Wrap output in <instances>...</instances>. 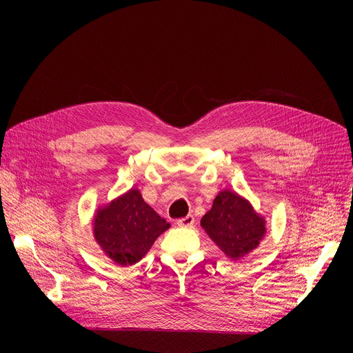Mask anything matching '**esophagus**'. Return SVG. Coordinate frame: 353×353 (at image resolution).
<instances>
[{
	"label": "esophagus",
	"instance_id": "34e87169",
	"mask_svg": "<svg viewBox=\"0 0 353 353\" xmlns=\"http://www.w3.org/2000/svg\"><path fill=\"white\" fill-rule=\"evenodd\" d=\"M179 221H180V225H183V226H192V225H194V217H193V214L189 212L188 216L181 217Z\"/></svg>",
	"mask_w": 353,
	"mask_h": 353
}]
</instances>
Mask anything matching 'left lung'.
Segmentation results:
<instances>
[{
	"mask_svg": "<svg viewBox=\"0 0 353 353\" xmlns=\"http://www.w3.org/2000/svg\"><path fill=\"white\" fill-rule=\"evenodd\" d=\"M92 223L100 248L121 266L140 262L156 239L170 228V223L147 205L137 189L99 209Z\"/></svg>",
	"mask_w": 353,
	"mask_h": 353,
	"instance_id": "8db88e82",
	"label": "left lung"
}]
</instances>
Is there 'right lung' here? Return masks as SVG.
<instances>
[{"label": "right lung", "instance_id": "obj_1", "mask_svg": "<svg viewBox=\"0 0 353 353\" xmlns=\"http://www.w3.org/2000/svg\"><path fill=\"white\" fill-rule=\"evenodd\" d=\"M200 225L221 252L232 259L252 252L266 233L263 217L253 210L246 199L228 189L216 196Z\"/></svg>", "mask_w": 353, "mask_h": 353}]
</instances>
